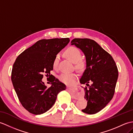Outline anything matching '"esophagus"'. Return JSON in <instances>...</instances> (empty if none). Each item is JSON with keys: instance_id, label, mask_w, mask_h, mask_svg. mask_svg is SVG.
Here are the masks:
<instances>
[{"instance_id": "1", "label": "esophagus", "mask_w": 133, "mask_h": 133, "mask_svg": "<svg viewBox=\"0 0 133 133\" xmlns=\"http://www.w3.org/2000/svg\"><path fill=\"white\" fill-rule=\"evenodd\" d=\"M67 89H70L69 87V86H67ZM79 98V96H77V95H75V96H74V98H75V99H78Z\"/></svg>"}]
</instances>
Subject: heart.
I'll use <instances>...</instances> for the list:
<instances>
[{
	"label": "heart",
	"mask_w": 133,
	"mask_h": 133,
	"mask_svg": "<svg viewBox=\"0 0 133 133\" xmlns=\"http://www.w3.org/2000/svg\"><path fill=\"white\" fill-rule=\"evenodd\" d=\"M65 55L67 58L70 59L73 63H75L76 68L78 69L80 71H83L84 70L86 66V62L81 59L82 54L78 48L75 47H70L68 48L64 52ZM59 61V55H56L53 61V67L56 69L58 67ZM77 76L75 73H62L59 77V79L63 82L68 85H71L74 82L75 80L77 78Z\"/></svg>",
	"instance_id": "obj_1"
}]
</instances>
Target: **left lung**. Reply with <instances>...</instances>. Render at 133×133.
Returning <instances> with one entry per match:
<instances>
[{
    "label": "left lung",
    "instance_id": "obj_1",
    "mask_svg": "<svg viewBox=\"0 0 133 133\" xmlns=\"http://www.w3.org/2000/svg\"><path fill=\"white\" fill-rule=\"evenodd\" d=\"M71 43L79 48L86 56V69L80 82L89 87H84L87 104L82 111L88 114H96L113 98L118 77L117 66L111 55L94 40L75 38Z\"/></svg>",
    "mask_w": 133,
    "mask_h": 133
}]
</instances>
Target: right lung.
Here are the masks:
<instances>
[{"mask_svg":"<svg viewBox=\"0 0 133 133\" xmlns=\"http://www.w3.org/2000/svg\"><path fill=\"white\" fill-rule=\"evenodd\" d=\"M67 38L41 39L20 54L13 64L11 81L20 102L30 113L39 115L55 103L59 92L66 86L54 76L47 88L41 81L44 75L52 76L53 61L69 43Z\"/></svg>","mask_w":133,"mask_h":133,"instance_id":"add662e5","label":"right lung"}]
</instances>
